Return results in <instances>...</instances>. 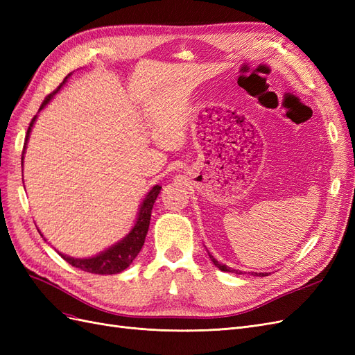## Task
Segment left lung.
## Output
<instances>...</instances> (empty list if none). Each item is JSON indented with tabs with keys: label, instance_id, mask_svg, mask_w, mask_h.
<instances>
[{
	"label": "left lung",
	"instance_id": "obj_1",
	"mask_svg": "<svg viewBox=\"0 0 355 355\" xmlns=\"http://www.w3.org/2000/svg\"><path fill=\"white\" fill-rule=\"evenodd\" d=\"M209 256H210V259H211V262L214 263V265H216L218 268H219V270L220 271H225V272H234V274H243L241 271H237V270H232V268H230V266H227V265H223V263H219L216 259H214V257L209 253ZM253 275H259V277H265L266 274H263V272H259V274H257V272H252Z\"/></svg>",
	"mask_w": 355,
	"mask_h": 355
}]
</instances>
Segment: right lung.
Instances as JSON below:
<instances>
[{"instance_id":"right-lung-1","label":"right lung","mask_w":355,"mask_h":355,"mask_svg":"<svg viewBox=\"0 0 355 355\" xmlns=\"http://www.w3.org/2000/svg\"><path fill=\"white\" fill-rule=\"evenodd\" d=\"M69 75H68V77H69ZM68 77H65V80L60 83V85L55 92L47 96L44 102L41 103L40 111L44 108V106L53 99V96H55L62 89V85L67 83ZM35 120H37V115L32 118V121L28 127V133H26V137H25V145H24V154H25V149H26L29 133L32 130V125H34ZM24 154H22V163H24ZM159 191H161L159 185H155V187L151 188V191L148 192V196L145 197V200L141 204V209H139L137 219H136V223H135V227L132 228V231L128 232L121 241H118L114 245H111L110 249H106L105 252H101L99 254H96L93 257H85V259H80V257H71V256H67L63 253H59V254L69 265L78 268V270L85 271V272L111 275V274H118V272L124 271L125 268L130 266V263L135 261V257L139 254V252H141L142 245L145 243V237H146L148 228H149V220H151V211H153L154 202H155V200L159 194ZM41 237H42V234H41Z\"/></svg>"}]
</instances>
